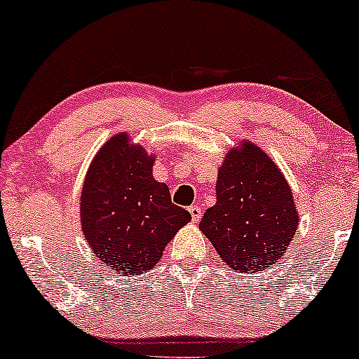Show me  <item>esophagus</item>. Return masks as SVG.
Segmentation results:
<instances>
[{
  "label": "esophagus",
  "mask_w": 359,
  "mask_h": 359,
  "mask_svg": "<svg viewBox=\"0 0 359 359\" xmlns=\"http://www.w3.org/2000/svg\"><path fill=\"white\" fill-rule=\"evenodd\" d=\"M188 212L191 213L193 222H198V220L201 219V208L198 207V205H191V207L188 208Z\"/></svg>",
  "instance_id": "obj_1"
}]
</instances>
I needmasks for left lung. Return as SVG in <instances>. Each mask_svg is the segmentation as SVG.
Wrapping results in <instances>:
<instances>
[{
    "label": "left lung",
    "mask_w": 359,
    "mask_h": 359,
    "mask_svg": "<svg viewBox=\"0 0 359 359\" xmlns=\"http://www.w3.org/2000/svg\"><path fill=\"white\" fill-rule=\"evenodd\" d=\"M215 191L217 203L203 213L200 231L227 266L256 273L276 263L299 225L292 190L276 164L245 140L225 156Z\"/></svg>",
    "instance_id": "obj_1"
}]
</instances>
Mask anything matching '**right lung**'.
I'll use <instances>...</instances> for the list:
<instances>
[{
    "instance_id": "add662e5",
    "label": "right lung",
    "mask_w": 359,
    "mask_h": 359,
    "mask_svg": "<svg viewBox=\"0 0 359 359\" xmlns=\"http://www.w3.org/2000/svg\"><path fill=\"white\" fill-rule=\"evenodd\" d=\"M154 156L127 134L100 149L84 178L81 227L100 263L120 276L142 275L158 264L169 241L191 220L152 176Z\"/></svg>"
}]
</instances>
